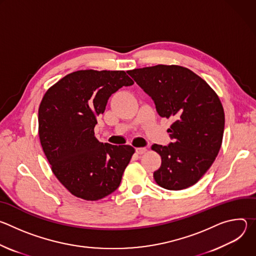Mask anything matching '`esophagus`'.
I'll use <instances>...</instances> for the list:
<instances>
[{
  "instance_id": "34e87169",
  "label": "esophagus",
  "mask_w": 256,
  "mask_h": 256,
  "mask_svg": "<svg viewBox=\"0 0 256 256\" xmlns=\"http://www.w3.org/2000/svg\"><path fill=\"white\" fill-rule=\"evenodd\" d=\"M146 151H147V149H146V148H136V152L138 154H140V155L146 153Z\"/></svg>"
}]
</instances>
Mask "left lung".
<instances>
[{
  "label": "left lung",
  "instance_id": "8db88e82",
  "mask_svg": "<svg viewBox=\"0 0 256 256\" xmlns=\"http://www.w3.org/2000/svg\"><path fill=\"white\" fill-rule=\"evenodd\" d=\"M128 74L153 99L159 116L173 122L167 130L173 142L152 146L162 159L154 172L157 184L169 190L196 184L222 146L225 114L220 99L188 68L158 64Z\"/></svg>",
  "mask_w": 256,
  "mask_h": 256
}]
</instances>
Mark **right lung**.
<instances>
[{
	"label": "right lung",
	"mask_w": 256,
	"mask_h": 256,
	"mask_svg": "<svg viewBox=\"0 0 256 256\" xmlns=\"http://www.w3.org/2000/svg\"><path fill=\"white\" fill-rule=\"evenodd\" d=\"M132 84L124 70H82L44 94L38 109L40 144L54 174L72 196L98 200L120 186L134 149L100 142L94 128L109 97Z\"/></svg>",
	"instance_id": "add662e5"
}]
</instances>
